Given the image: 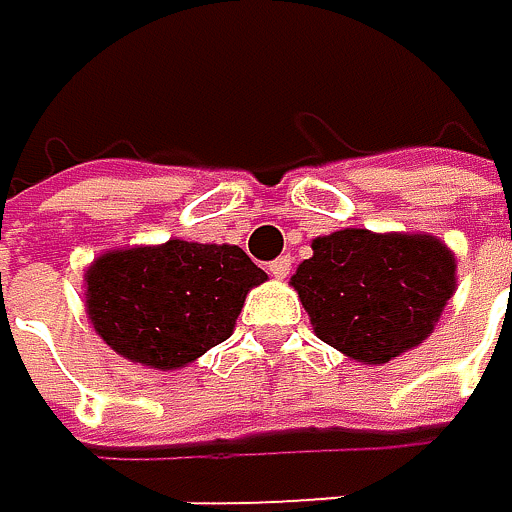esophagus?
Returning a JSON list of instances; mask_svg holds the SVG:
<instances>
[{
	"instance_id": "1",
	"label": "esophagus",
	"mask_w": 512,
	"mask_h": 512,
	"mask_svg": "<svg viewBox=\"0 0 512 512\" xmlns=\"http://www.w3.org/2000/svg\"><path fill=\"white\" fill-rule=\"evenodd\" d=\"M289 271H292V259H289V256H280V259L268 262V274H271V277H277V280H283Z\"/></svg>"
}]
</instances>
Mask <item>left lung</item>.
Listing matches in <instances>:
<instances>
[{
  "label": "left lung",
  "mask_w": 512,
  "mask_h": 512,
  "mask_svg": "<svg viewBox=\"0 0 512 512\" xmlns=\"http://www.w3.org/2000/svg\"><path fill=\"white\" fill-rule=\"evenodd\" d=\"M310 247L289 283L316 338L365 365L419 347L456 292V256L434 235L341 229Z\"/></svg>",
  "instance_id": "obj_1"
}]
</instances>
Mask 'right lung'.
I'll list each match as a JSON object with an SVG mask.
<instances>
[{"label": "right lung", "mask_w": 512, "mask_h": 512, "mask_svg": "<svg viewBox=\"0 0 512 512\" xmlns=\"http://www.w3.org/2000/svg\"><path fill=\"white\" fill-rule=\"evenodd\" d=\"M268 274L235 244L171 238L102 253L84 274L90 323L123 359L186 368L223 344L253 286Z\"/></svg>", "instance_id": "right-lung-1"}]
</instances>
